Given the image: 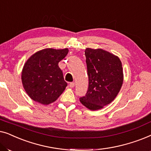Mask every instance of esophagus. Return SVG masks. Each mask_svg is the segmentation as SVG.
I'll list each match as a JSON object with an SVG mask.
<instances>
[{
  "instance_id": "1",
  "label": "esophagus",
  "mask_w": 151,
  "mask_h": 151,
  "mask_svg": "<svg viewBox=\"0 0 151 151\" xmlns=\"http://www.w3.org/2000/svg\"><path fill=\"white\" fill-rule=\"evenodd\" d=\"M69 86L71 88H73L74 86H75V83H74V82H71V83L69 84Z\"/></svg>"
}]
</instances>
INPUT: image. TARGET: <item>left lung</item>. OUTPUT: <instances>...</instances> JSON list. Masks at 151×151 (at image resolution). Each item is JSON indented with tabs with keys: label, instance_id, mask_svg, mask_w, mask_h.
Listing matches in <instances>:
<instances>
[{
	"label": "left lung",
	"instance_id": "1",
	"mask_svg": "<svg viewBox=\"0 0 151 151\" xmlns=\"http://www.w3.org/2000/svg\"><path fill=\"white\" fill-rule=\"evenodd\" d=\"M88 88L80 102L91 111L102 109L114 100L123 83V69L116 55L102 49L86 48L84 51Z\"/></svg>",
	"mask_w": 151,
	"mask_h": 151
}]
</instances>
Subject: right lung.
I'll use <instances>...</instances> for the list:
<instances>
[{"label":"right lung","instance_id":"obj_1","mask_svg":"<svg viewBox=\"0 0 151 151\" xmlns=\"http://www.w3.org/2000/svg\"><path fill=\"white\" fill-rule=\"evenodd\" d=\"M69 52L67 48H47L37 51L24 65L21 79L28 96L40 104L55 102L65 91L67 83L58 63Z\"/></svg>","mask_w":151,"mask_h":151}]
</instances>
